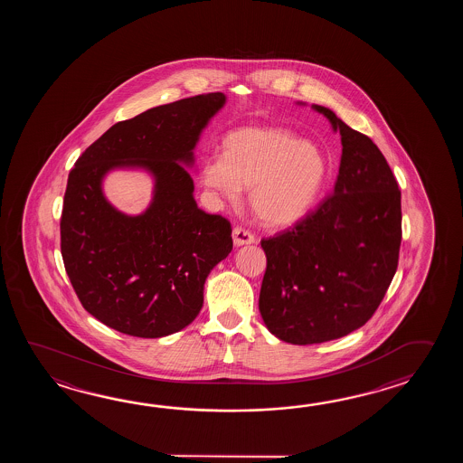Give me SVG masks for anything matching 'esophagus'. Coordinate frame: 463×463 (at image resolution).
Returning <instances> with one entry per match:
<instances>
[{
    "mask_svg": "<svg viewBox=\"0 0 463 463\" xmlns=\"http://www.w3.org/2000/svg\"><path fill=\"white\" fill-rule=\"evenodd\" d=\"M232 236H233V243H235V246L251 245V243H255V236L251 235L245 228H233Z\"/></svg>",
    "mask_w": 463,
    "mask_h": 463,
    "instance_id": "esophagus-1",
    "label": "esophagus"
}]
</instances>
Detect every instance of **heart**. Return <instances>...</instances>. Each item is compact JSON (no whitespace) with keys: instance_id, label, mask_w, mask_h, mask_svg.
<instances>
[{"instance_id":"b5f03b06","label":"heart","mask_w":463,"mask_h":463,"mask_svg":"<svg viewBox=\"0 0 463 463\" xmlns=\"http://www.w3.org/2000/svg\"><path fill=\"white\" fill-rule=\"evenodd\" d=\"M319 146L285 128H236L223 154L207 158L202 178L227 202L250 188V208L266 227L293 225L313 208L327 177Z\"/></svg>"}]
</instances>
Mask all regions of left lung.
I'll list each match as a JSON object with an SVG mask.
<instances>
[{"mask_svg": "<svg viewBox=\"0 0 463 463\" xmlns=\"http://www.w3.org/2000/svg\"><path fill=\"white\" fill-rule=\"evenodd\" d=\"M311 108L341 134L335 190L291 230L261 240L260 313L271 335L299 345L343 337L373 317L402 240L401 190L383 152L331 109Z\"/></svg>", "mask_w": 463, "mask_h": 463, "instance_id": "obj_1", "label": "left lung"}]
</instances>
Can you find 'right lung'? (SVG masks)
Wrapping results in <instances>:
<instances>
[{
	"instance_id": "right-lung-1",
	"label": "right lung",
	"mask_w": 463,
	"mask_h": 463,
	"mask_svg": "<svg viewBox=\"0 0 463 463\" xmlns=\"http://www.w3.org/2000/svg\"><path fill=\"white\" fill-rule=\"evenodd\" d=\"M222 92L152 108L118 122L89 146L68 178L61 253L89 315L118 333L164 337L187 327L203 306L210 271L232 248L227 218L194 198V148L225 106ZM142 167L155 178L151 205L122 214L103 195L112 169Z\"/></svg>"
}]
</instances>
